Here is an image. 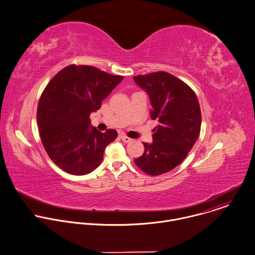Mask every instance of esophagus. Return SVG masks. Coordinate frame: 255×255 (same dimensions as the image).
Wrapping results in <instances>:
<instances>
[{"mask_svg": "<svg viewBox=\"0 0 255 255\" xmlns=\"http://www.w3.org/2000/svg\"><path fill=\"white\" fill-rule=\"evenodd\" d=\"M120 138H121V140H122L123 142H125V143H129V142L132 141L131 138H129V137L125 136V135H120Z\"/></svg>", "mask_w": 255, "mask_h": 255, "instance_id": "obj_1", "label": "esophagus"}]
</instances>
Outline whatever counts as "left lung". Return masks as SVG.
<instances>
[{
    "label": "left lung",
    "instance_id": "left-lung-1",
    "mask_svg": "<svg viewBox=\"0 0 255 255\" xmlns=\"http://www.w3.org/2000/svg\"><path fill=\"white\" fill-rule=\"evenodd\" d=\"M133 79L148 94L151 118L158 120L153 142L143 143L145 152L135 164L146 174L159 176L179 166L197 142L202 124L200 104L192 88L168 72Z\"/></svg>",
    "mask_w": 255,
    "mask_h": 255
}]
</instances>
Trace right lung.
Returning <instances> with one entry per match:
<instances>
[{
    "label": "right lung",
    "mask_w": 255,
    "mask_h": 255,
    "mask_svg": "<svg viewBox=\"0 0 255 255\" xmlns=\"http://www.w3.org/2000/svg\"><path fill=\"white\" fill-rule=\"evenodd\" d=\"M123 78L94 66L69 65L44 88L36 112L39 135L51 161L64 172L91 173L100 165L106 146L117 138L114 129L102 133L91 126L89 115Z\"/></svg>",
    "instance_id": "add662e5"
}]
</instances>
